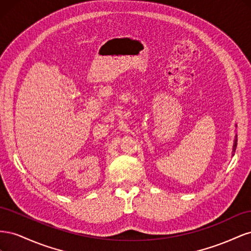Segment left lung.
I'll list each match as a JSON object with an SVG mask.
<instances>
[{"mask_svg": "<svg viewBox=\"0 0 251 251\" xmlns=\"http://www.w3.org/2000/svg\"><path fill=\"white\" fill-rule=\"evenodd\" d=\"M235 126H237V125H235ZM237 134H235V136H234V139H233V146H232V153H234L235 151V149H237V141H238V138H237ZM232 156H233V154H232Z\"/></svg>", "mask_w": 251, "mask_h": 251, "instance_id": "8db88e82", "label": "left lung"}]
</instances>
